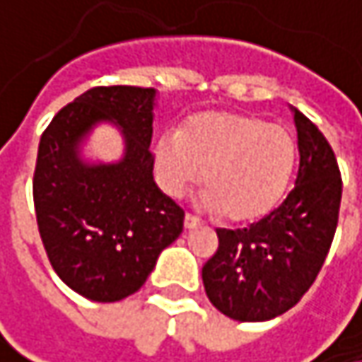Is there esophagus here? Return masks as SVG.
Instances as JSON below:
<instances>
[{
	"mask_svg": "<svg viewBox=\"0 0 362 362\" xmlns=\"http://www.w3.org/2000/svg\"><path fill=\"white\" fill-rule=\"evenodd\" d=\"M197 226H202V220L194 214H185V228H197Z\"/></svg>",
	"mask_w": 362,
	"mask_h": 362,
	"instance_id": "esophagus-1",
	"label": "esophagus"
}]
</instances>
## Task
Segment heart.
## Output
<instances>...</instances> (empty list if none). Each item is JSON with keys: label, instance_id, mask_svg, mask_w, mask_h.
I'll return each mask as SVG.
<instances>
[{"label": "heart", "instance_id": "b5f03b06", "mask_svg": "<svg viewBox=\"0 0 362 362\" xmlns=\"http://www.w3.org/2000/svg\"><path fill=\"white\" fill-rule=\"evenodd\" d=\"M297 144L284 125L243 113H199L181 134L156 142V168L170 195H183L202 179V206L245 222L266 216L284 195Z\"/></svg>", "mask_w": 362, "mask_h": 362}]
</instances>
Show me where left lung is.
Wrapping results in <instances>:
<instances>
[{"instance_id": "left-lung-1", "label": "left lung", "mask_w": 362, "mask_h": 362, "mask_svg": "<svg viewBox=\"0 0 362 362\" xmlns=\"http://www.w3.org/2000/svg\"><path fill=\"white\" fill-rule=\"evenodd\" d=\"M298 175L286 199L247 228H218L204 264L210 303L237 322H268L311 288L327 257L342 199L336 154L317 125L295 109Z\"/></svg>"}]
</instances>
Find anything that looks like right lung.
I'll return each mask as SVG.
<instances>
[{
    "mask_svg": "<svg viewBox=\"0 0 362 362\" xmlns=\"http://www.w3.org/2000/svg\"><path fill=\"white\" fill-rule=\"evenodd\" d=\"M154 88L96 86L42 132L33 179L40 239L57 276L78 295L115 303L142 288L160 251L183 230L185 212L152 177ZM98 120L126 136L117 165H84L77 144Z\"/></svg>",
    "mask_w": 362,
    "mask_h": 362,
    "instance_id": "1",
    "label": "right lung"
}]
</instances>
